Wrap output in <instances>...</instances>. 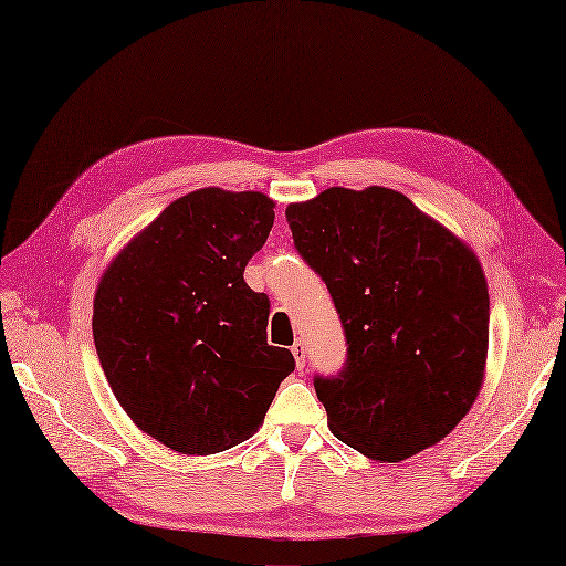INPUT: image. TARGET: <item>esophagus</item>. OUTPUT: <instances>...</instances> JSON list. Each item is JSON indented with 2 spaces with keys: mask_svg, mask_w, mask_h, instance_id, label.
Segmentation results:
<instances>
[{
  "mask_svg": "<svg viewBox=\"0 0 566 566\" xmlns=\"http://www.w3.org/2000/svg\"><path fill=\"white\" fill-rule=\"evenodd\" d=\"M292 354H294V358H296V368L306 366V344H303L301 339H296L294 346H292Z\"/></svg>",
  "mask_w": 566,
  "mask_h": 566,
  "instance_id": "esophagus-1",
  "label": "esophagus"
}]
</instances>
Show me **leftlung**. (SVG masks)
<instances>
[{
  "label": "left lung",
  "mask_w": 566,
  "mask_h": 566,
  "mask_svg": "<svg viewBox=\"0 0 566 566\" xmlns=\"http://www.w3.org/2000/svg\"><path fill=\"white\" fill-rule=\"evenodd\" d=\"M296 251L321 274L349 358L315 378L335 438L375 461L438 444L469 413L488 364L481 260L392 188L332 186L289 202Z\"/></svg>",
  "instance_id": "obj_1"
}]
</instances>
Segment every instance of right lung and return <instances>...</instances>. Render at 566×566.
I'll return each instance as SVG.
<instances>
[{
    "mask_svg": "<svg viewBox=\"0 0 566 566\" xmlns=\"http://www.w3.org/2000/svg\"><path fill=\"white\" fill-rule=\"evenodd\" d=\"M274 200L198 188L143 227L97 282L99 366L138 430L179 454H217L263 426L294 356L268 344L270 301L243 282Z\"/></svg>",
    "mask_w": 566,
    "mask_h": 566,
    "instance_id": "1",
    "label": "right lung"
}]
</instances>
